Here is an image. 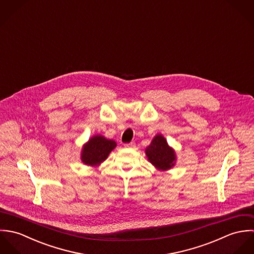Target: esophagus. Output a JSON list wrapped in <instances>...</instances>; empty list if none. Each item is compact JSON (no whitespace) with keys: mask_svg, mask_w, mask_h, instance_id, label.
I'll list each match as a JSON object with an SVG mask.
<instances>
[{"mask_svg":"<svg viewBox=\"0 0 254 254\" xmlns=\"http://www.w3.org/2000/svg\"><path fill=\"white\" fill-rule=\"evenodd\" d=\"M125 147H134L135 146V143L134 142H131L129 144H125Z\"/></svg>","mask_w":254,"mask_h":254,"instance_id":"1","label":"esophagus"}]
</instances>
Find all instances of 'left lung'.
<instances>
[{"label": "left lung", "mask_w": 254, "mask_h": 254, "mask_svg": "<svg viewBox=\"0 0 254 254\" xmlns=\"http://www.w3.org/2000/svg\"><path fill=\"white\" fill-rule=\"evenodd\" d=\"M145 154L148 161L158 170L165 171L175 165V151L168 145L165 138L160 134L156 135L150 145L145 148Z\"/></svg>", "instance_id": "obj_1"}]
</instances>
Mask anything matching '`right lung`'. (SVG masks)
<instances>
[{"mask_svg":"<svg viewBox=\"0 0 254 254\" xmlns=\"http://www.w3.org/2000/svg\"><path fill=\"white\" fill-rule=\"evenodd\" d=\"M115 147L116 143L113 140H109L101 135H96L83 145L81 160L86 165L98 166L108 158L111 150Z\"/></svg>","mask_w":254,"mask_h":254,"instance_id":"right-lung-1","label":"right lung"}]
</instances>
